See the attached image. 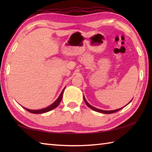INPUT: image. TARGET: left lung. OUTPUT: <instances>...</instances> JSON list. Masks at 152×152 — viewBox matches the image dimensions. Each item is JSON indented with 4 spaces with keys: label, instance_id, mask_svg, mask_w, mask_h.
Instances as JSON below:
<instances>
[{
    "label": "left lung",
    "instance_id": "1",
    "mask_svg": "<svg viewBox=\"0 0 152 152\" xmlns=\"http://www.w3.org/2000/svg\"><path fill=\"white\" fill-rule=\"evenodd\" d=\"M83 100H84V101H85V102H86V105L88 106L89 108H90L91 109H92V110H95V111H96V112H101V113H102V114H112V113H114V112H118L119 110H120L121 109H122L124 107H122V108H119V109H116V110H101V109H99V108H95V107H94V106H91V105H90L89 103L88 102V101H86V98H85V96H83ZM133 100V99H132ZM132 100L131 101L129 102V103H130L131 101H132ZM128 103V104H129ZM124 106V107H125Z\"/></svg>",
    "mask_w": 152,
    "mask_h": 152
}]
</instances>
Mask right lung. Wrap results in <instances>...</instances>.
Returning a JSON list of instances; mask_svg holds the SVG:
<instances>
[{
  "label": "right lung",
  "mask_w": 152,
  "mask_h": 152,
  "mask_svg": "<svg viewBox=\"0 0 152 152\" xmlns=\"http://www.w3.org/2000/svg\"><path fill=\"white\" fill-rule=\"evenodd\" d=\"M64 89H65V88H64L63 89V91H61L60 95L59 96V97L57 99L56 101H55L54 102H53L52 104H51V105H50L49 106H48V107H46V108H44L40 109V110H30V109H28V108H25V107H23V108H25L28 112H29L31 113H33V114H43V113L48 112L51 110H53L54 108H56L57 106L59 104V103L61 102V100H62L63 94V92H64Z\"/></svg>",
  "instance_id": "1"
}]
</instances>
